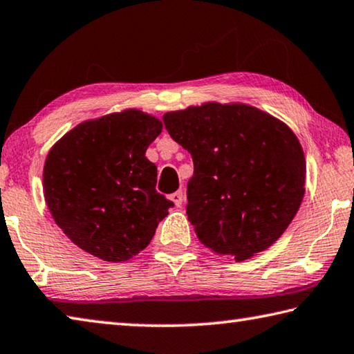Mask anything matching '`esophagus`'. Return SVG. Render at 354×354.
Instances as JSON below:
<instances>
[{
  "mask_svg": "<svg viewBox=\"0 0 354 354\" xmlns=\"http://www.w3.org/2000/svg\"><path fill=\"white\" fill-rule=\"evenodd\" d=\"M169 199L174 202V205H176V207H182L185 196H183L182 191H176V193L169 196Z\"/></svg>",
  "mask_w": 354,
  "mask_h": 354,
  "instance_id": "obj_1",
  "label": "esophagus"
}]
</instances>
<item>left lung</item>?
<instances>
[{
	"instance_id": "left-lung-1",
	"label": "left lung",
	"mask_w": 354,
	"mask_h": 354,
	"mask_svg": "<svg viewBox=\"0 0 354 354\" xmlns=\"http://www.w3.org/2000/svg\"><path fill=\"white\" fill-rule=\"evenodd\" d=\"M163 122L193 157L187 214L201 243L234 261L274 244L305 196L306 161L292 130L245 104L207 102Z\"/></svg>"
}]
</instances>
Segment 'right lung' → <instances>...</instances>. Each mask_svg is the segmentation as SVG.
I'll return each mask as SVG.
<instances>
[{
    "label": "right lung",
    "instance_id": "obj_1",
    "mask_svg": "<svg viewBox=\"0 0 354 354\" xmlns=\"http://www.w3.org/2000/svg\"><path fill=\"white\" fill-rule=\"evenodd\" d=\"M161 121L124 110L85 121L49 151L43 191L53 218L74 244L104 261L146 249L174 207L157 193V166L146 151Z\"/></svg>",
    "mask_w": 354,
    "mask_h": 354
}]
</instances>
